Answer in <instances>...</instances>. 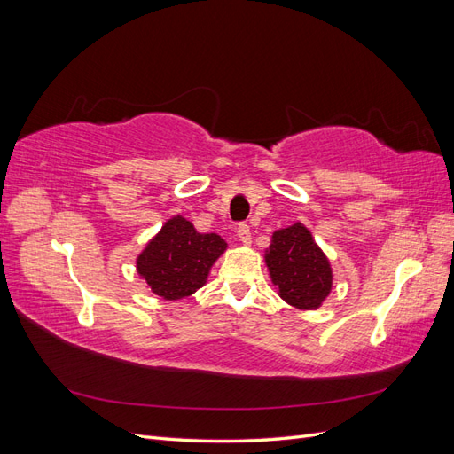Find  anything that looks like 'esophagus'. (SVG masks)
Segmentation results:
<instances>
[{
  "label": "esophagus",
  "mask_w": 454,
  "mask_h": 454,
  "mask_svg": "<svg viewBox=\"0 0 454 454\" xmlns=\"http://www.w3.org/2000/svg\"><path fill=\"white\" fill-rule=\"evenodd\" d=\"M239 240L244 244V246H250L252 244V231L248 225H239Z\"/></svg>",
  "instance_id": "34e87169"
}]
</instances>
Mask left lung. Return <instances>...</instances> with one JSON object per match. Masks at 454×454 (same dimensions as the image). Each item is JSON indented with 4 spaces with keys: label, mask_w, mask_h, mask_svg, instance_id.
Returning <instances> with one entry per match:
<instances>
[{
    "label": "left lung",
    "mask_w": 454,
    "mask_h": 454,
    "mask_svg": "<svg viewBox=\"0 0 454 454\" xmlns=\"http://www.w3.org/2000/svg\"><path fill=\"white\" fill-rule=\"evenodd\" d=\"M265 263L278 295L295 309H318L332 292V265L303 223L272 232Z\"/></svg>",
    "instance_id": "left-lung-1"
}]
</instances>
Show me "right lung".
<instances>
[{"mask_svg":"<svg viewBox=\"0 0 454 454\" xmlns=\"http://www.w3.org/2000/svg\"><path fill=\"white\" fill-rule=\"evenodd\" d=\"M225 250L227 242L215 232H199L189 219L174 215L136 257V270L155 295L177 301L206 284Z\"/></svg>","mask_w":454,"mask_h":454,"instance_id":"obj_1","label":"right lung"}]
</instances>
